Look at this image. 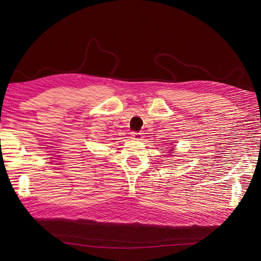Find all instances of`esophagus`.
<instances>
[{"mask_svg":"<svg viewBox=\"0 0 261 261\" xmlns=\"http://www.w3.org/2000/svg\"><path fill=\"white\" fill-rule=\"evenodd\" d=\"M132 138H134V139H141L143 138V134L141 133H132Z\"/></svg>","mask_w":261,"mask_h":261,"instance_id":"1","label":"esophagus"}]
</instances>
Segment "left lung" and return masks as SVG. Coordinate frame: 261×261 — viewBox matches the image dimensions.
Listing matches in <instances>:
<instances>
[{
	"label": "left lung",
	"mask_w": 261,
	"mask_h": 261,
	"mask_svg": "<svg viewBox=\"0 0 261 261\" xmlns=\"http://www.w3.org/2000/svg\"><path fill=\"white\" fill-rule=\"evenodd\" d=\"M174 150H175V149H174V148H171V149H170V150H169V152H171V154H172V155H173V151H174ZM167 152H168V151H167Z\"/></svg>",
	"instance_id": "obj_1"
}]
</instances>
